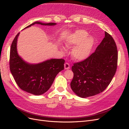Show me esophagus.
Returning <instances> with one entry per match:
<instances>
[{"mask_svg":"<svg viewBox=\"0 0 129 129\" xmlns=\"http://www.w3.org/2000/svg\"><path fill=\"white\" fill-rule=\"evenodd\" d=\"M70 68V65L67 62L64 63V69H69Z\"/></svg>","mask_w":129,"mask_h":129,"instance_id":"esophagus-1","label":"esophagus"}]
</instances>
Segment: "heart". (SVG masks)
<instances>
[{
	"instance_id": "1",
	"label": "heart",
	"mask_w": 129,
	"mask_h": 129,
	"mask_svg": "<svg viewBox=\"0 0 129 129\" xmlns=\"http://www.w3.org/2000/svg\"><path fill=\"white\" fill-rule=\"evenodd\" d=\"M84 30H77L69 37L66 42L67 46H76L72 50V55L76 60H82L87 58L94 44V39L89 36Z\"/></svg>"
}]
</instances>
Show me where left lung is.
<instances>
[{
  "label": "left lung",
  "instance_id": "obj_1",
  "mask_svg": "<svg viewBox=\"0 0 129 129\" xmlns=\"http://www.w3.org/2000/svg\"><path fill=\"white\" fill-rule=\"evenodd\" d=\"M118 52L114 39L107 32L95 51L84 60L74 63L71 83L73 91L85 98L103 92L110 83L117 67Z\"/></svg>",
  "mask_w": 129,
  "mask_h": 129
}]
</instances>
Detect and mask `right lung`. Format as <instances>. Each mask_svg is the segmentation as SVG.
Listing matches in <instances>:
<instances>
[{"label":"right lung","instance_id":"obj_1","mask_svg":"<svg viewBox=\"0 0 129 129\" xmlns=\"http://www.w3.org/2000/svg\"><path fill=\"white\" fill-rule=\"evenodd\" d=\"M35 24L52 26L56 23L47 24L36 21L25 28ZM18 33L11 44L10 54V68L14 79L21 89L35 95H40L50 88L57 74L64 69V60L50 59L37 64L25 62L18 55L17 50Z\"/></svg>","mask_w":129,"mask_h":129}]
</instances>
